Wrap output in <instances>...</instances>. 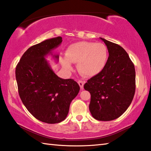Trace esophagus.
<instances>
[{"label":"esophagus","mask_w":151,"mask_h":151,"mask_svg":"<svg viewBox=\"0 0 151 151\" xmlns=\"http://www.w3.org/2000/svg\"><path fill=\"white\" fill-rule=\"evenodd\" d=\"M78 84H79V86H80L81 89H83V87H84V82L83 81H78Z\"/></svg>","instance_id":"1"}]
</instances>
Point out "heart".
Returning <instances> with one entry per match:
<instances>
[{
	"label": "heart",
	"mask_w": 151,
	"mask_h": 151,
	"mask_svg": "<svg viewBox=\"0 0 151 151\" xmlns=\"http://www.w3.org/2000/svg\"><path fill=\"white\" fill-rule=\"evenodd\" d=\"M108 59V51L102 43L80 42L69 45L61 64L65 69L72 70L71 63H78V70L86 76H94L102 72Z\"/></svg>",
	"instance_id": "heart-1"
}]
</instances>
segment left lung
Segmentation results:
<instances>
[{
	"label": "left lung",
	"mask_w": 151,
	"mask_h": 151,
	"mask_svg": "<svg viewBox=\"0 0 151 151\" xmlns=\"http://www.w3.org/2000/svg\"><path fill=\"white\" fill-rule=\"evenodd\" d=\"M108 48L109 57L102 72L84 85L91 95L89 109L99 121L118 118L130 106L135 92V70L127 52L121 46L100 37Z\"/></svg>",
	"instance_id": "1"
}]
</instances>
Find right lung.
<instances>
[{
  "instance_id": "obj_1",
  "label": "right lung",
  "mask_w": 151,
  "mask_h": 151,
  "mask_svg": "<svg viewBox=\"0 0 151 151\" xmlns=\"http://www.w3.org/2000/svg\"><path fill=\"white\" fill-rule=\"evenodd\" d=\"M61 37L46 40L32 46L24 53L16 68V79L22 102L33 116L47 123H60L66 118L70 102L80 87L73 79L59 77L45 57L61 45Z\"/></svg>"
}]
</instances>
